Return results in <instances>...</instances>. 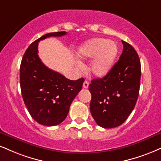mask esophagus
Segmentation results:
<instances>
[{"label": "esophagus", "instance_id": "obj_1", "mask_svg": "<svg viewBox=\"0 0 161 161\" xmlns=\"http://www.w3.org/2000/svg\"><path fill=\"white\" fill-rule=\"evenodd\" d=\"M89 82L88 81H86V80H85L84 82V84H83V87H84V89H87L89 87Z\"/></svg>", "mask_w": 161, "mask_h": 161}]
</instances>
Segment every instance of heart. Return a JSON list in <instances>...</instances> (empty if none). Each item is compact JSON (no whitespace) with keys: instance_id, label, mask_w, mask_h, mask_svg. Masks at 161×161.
Returning a JSON list of instances; mask_svg holds the SVG:
<instances>
[{"instance_id":"1","label":"heart","mask_w":161,"mask_h":161,"mask_svg":"<svg viewBox=\"0 0 161 161\" xmlns=\"http://www.w3.org/2000/svg\"><path fill=\"white\" fill-rule=\"evenodd\" d=\"M80 59H88L94 57L90 71L95 76L102 77L112 69L118 53V47L114 42L103 38H95L87 41L79 50Z\"/></svg>"}]
</instances>
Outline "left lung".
I'll use <instances>...</instances> for the list:
<instances>
[{
    "label": "left lung",
    "mask_w": 161,
    "mask_h": 161,
    "mask_svg": "<svg viewBox=\"0 0 161 161\" xmlns=\"http://www.w3.org/2000/svg\"><path fill=\"white\" fill-rule=\"evenodd\" d=\"M122 42L123 51L118 62L104 77L93 79L89 86L91 114L104 128L121 125L134 110L139 96L140 58L131 45Z\"/></svg>",
    "instance_id": "8db88e82"
}]
</instances>
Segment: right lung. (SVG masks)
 <instances>
[{"mask_svg":"<svg viewBox=\"0 0 161 161\" xmlns=\"http://www.w3.org/2000/svg\"><path fill=\"white\" fill-rule=\"evenodd\" d=\"M65 31L49 33L31 43L20 66V86L24 102L32 118L40 125L54 126L65 120L69 108L81 90L84 79H67L43 64L38 55V43Z\"/></svg>","mask_w":161,"mask_h":161,"instance_id":"1","label":"right lung"}]
</instances>
